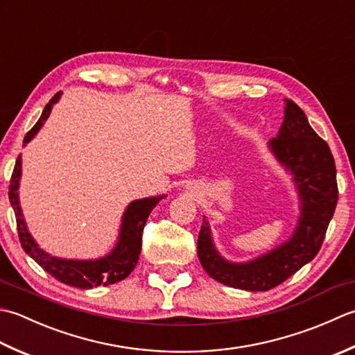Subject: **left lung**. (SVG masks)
I'll list each match as a JSON object with an SVG mask.
<instances>
[{
	"instance_id": "obj_1",
	"label": "left lung",
	"mask_w": 355,
	"mask_h": 355,
	"mask_svg": "<svg viewBox=\"0 0 355 355\" xmlns=\"http://www.w3.org/2000/svg\"><path fill=\"white\" fill-rule=\"evenodd\" d=\"M270 148L294 175L302 200L299 225L288 242L265 256L248 263H231L216 251L204 218L198 237L199 260L209 277L231 288L268 291L291 277L317 256L336 211L334 157L328 144L309 125L305 112L291 99H286L284 124L277 137L270 141Z\"/></svg>"
}]
</instances>
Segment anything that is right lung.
<instances>
[{
  "label": "right lung",
  "mask_w": 355,
  "mask_h": 355,
  "mask_svg": "<svg viewBox=\"0 0 355 355\" xmlns=\"http://www.w3.org/2000/svg\"><path fill=\"white\" fill-rule=\"evenodd\" d=\"M60 96L61 93H56V95L49 101V104L46 105L38 122L32 127L31 132H27L24 137V144H27L36 133H38V130L49 118L53 104L58 103ZM19 176L21 156H18L15 167H13L9 185V199L13 207V211H15L17 230L21 247H23V250L41 266L42 270L47 271L50 276L55 277L56 280L62 282V284L81 289H89L99 285L107 286L116 284V282L124 280L125 277L130 276V272L135 270L137 259H139L141 254L142 231L144 227H146V222L148 219L151 209H153L157 202L165 196L139 199L132 202V204L127 207L124 216H122L118 245L108 256L98 260H67L52 257L47 254L46 251H42L33 241L31 233L27 231L18 199Z\"/></svg>",
  "instance_id": "obj_1"
}]
</instances>
